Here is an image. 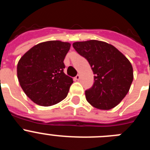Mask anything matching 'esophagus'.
<instances>
[{"label": "esophagus", "instance_id": "1", "mask_svg": "<svg viewBox=\"0 0 150 150\" xmlns=\"http://www.w3.org/2000/svg\"><path fill=\"white\" fill-rule=\"evenodd\" d=\"M79 79H80V76H79V74H77V75L74 77V79H75V80H79Z\"/></svg>", "mask_w": 150, "mask_h": 150}]
</instances>
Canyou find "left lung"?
Here are the masks:
<instances>
[{
    "label": "left lung",
    "instance_id": "left-lung-1",
    "mask_svg": "<svg viewBox=\"0 0 150 150\" xmlns=\"http://www.w3.org/2000/svg\"><path fill=\"white\" fill-rule=\"evenodd\" d=\"M73 46L89 63L95 74L93 86L86 90V98L100 110H110L120 104L133 81V68L116 47L102 41L76 42Z\"/></svg>",
    "mask_w": 150,
    "mask_h": 150
}]
</instances>
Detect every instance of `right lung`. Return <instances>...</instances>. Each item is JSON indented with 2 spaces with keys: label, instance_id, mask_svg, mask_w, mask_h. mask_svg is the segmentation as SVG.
I'll return each instance as SVG.
<instances>
[{
  "label": "right lung",
  "instance_id": "obj_1",
  "mask_svg": "<svg viewBox=\"0 0 150 150\" xmlns=\"http://www.w3.org/2000/svg\"><path fill=\"white\" fill-rule=\"evenodd\" d=\"M69 43L46 41L33 46L17 65L18 82L24 92L35 104L44 107L65 98L73 79L64 73V59Z\"/></svg>",
  "mask_w": 150,
  "mask_h": 150
}]
</instances>
